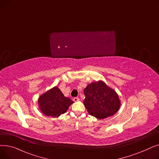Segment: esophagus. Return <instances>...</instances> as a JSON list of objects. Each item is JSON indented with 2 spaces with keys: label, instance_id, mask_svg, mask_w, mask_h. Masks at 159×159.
Masks as SVG:
<instances>
[{
  "label": "esophagus",
  "instance_id": "34e87169",
  "mask_svg": "<svg viewBox=\"0 0 159 159\" xmlns=\"http://www.w3.org/2000/svg\"><path fill=\"white\" fill-rule=\"evenodd\" d=\"M79 101V98L78 97H74L73 98V101L74 102H77Z\"/></svg>",
  "mask_w": 159,
  "mask_h": 159
}]
</instances>
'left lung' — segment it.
<instances>
[{
    "mask_svg": "<svg viewBox=\"0 0 159 159\" xmlns=\"http://www.w3.org/2000/svg\"><path fill=\"white\" fill-rule=\"evenodd\" d=\"M84 93V106L91 115L98 119L112 116L119 109L120 102L118 95L102 81L91 83Z\"/></svg>",
    "mask_w": 159,
    "mask_h": 159,
    "instance_id": "left-lung-1",
    "label": "left lung"
}]
</instances>
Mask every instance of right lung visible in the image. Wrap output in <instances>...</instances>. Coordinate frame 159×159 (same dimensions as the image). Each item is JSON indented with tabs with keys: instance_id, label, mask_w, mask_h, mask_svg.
<instances>
[{
	"instance_id": "add662e5",
	"label": "right lung",
	"mask_w": 159,
	"mask_h": 159,
	"mask_svg": "<svg viewBox=\"0 0 159 159\" xmlns=\"http://www.w3.org/2000/svg\"><path fill=\"white\" fill-rule=\"evenodd\" d=\"M38 102L41 111L45 115L57 117L66 112L73 101L64 97L57 87H54L42 95Z\"/></svg>"
}]
</instances>
